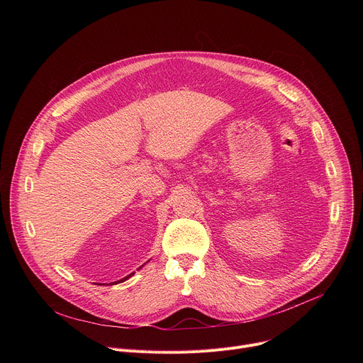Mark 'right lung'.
<instances>
[{"mask_svg":"<svg viewBox=\"0 0 363 363\" xmlns=\"http://www.w3.org/2000/svg\"><path fill=\"white\" fill-rule=\"evenodd\" d=\"M132 274H133V273H130V274H129V276H126V277H125V279H122V280H119V281H125V280H128V279H129V277H130V276H132Z\"/></svg>","mask_w":363,"mask_h":363,"instance_id":"add662e5","label":"right lung"}]
</instances>
